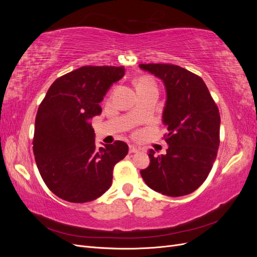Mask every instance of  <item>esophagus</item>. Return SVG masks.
I'll return each mask as SVG.
<instances>
[{"instance_id":"esophagus-1","label":"esophagus","mask_w":257,"mask_h":257,"mask_svg":"<svg viewBox=\"0 0 257 257\" xmlns=\"http://www.w3.org/2000/svg\"><path fill=\"white\" fill-rule=\"evenodd\" d=\"M130 153H137L138 151H139V149L137 147H135V146H130Z\"/></svg>"}]
</instances>
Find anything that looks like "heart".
<instances>
[{"instance_id": "1", "label": "heart", "mask_w": 257, "mask_h": 257, "mask_svg": "<svg viewBox=\"0 0 257 257\" xmlns=\"http://www.w3.org/2000/svg\"><path fill=\"white\" fill-rule=\"evenodd\" d=\"M149 88H155V82L150 76H142L136 80L137 92L149 89Z\"/></svg>"}]
</instances>
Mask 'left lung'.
<instances>
[{"instance_id":"8db88e82","label":"left lung","mask_w":257,"mask_h":257,"mask_svg":"<svg viewBox=\"0 0 257 257\" xmlns=\"http://www.w3.org/2000/svg\"><path fill=\"white\" fill-rule=\"evenodd\" d=\"M163 80L167 99L163 122L168 149L149 151L150 165L141 170L146 184L163 195L191 194L204 183L220 146V112L199 76L174 64H139Z\"/></svg>"}]
</instances>
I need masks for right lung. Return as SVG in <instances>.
<instances>
[{
  "instance_id": "right-lung-1",
  "label": "right lung",
  "mask_w": 257,
  "mask_h": 257,
  "mask_svg": "<svg viewBox=\"0 0 257 257\" xmlns=\"http://www.w3.org/2000/svg\"><path fill=\"white\" fill-rule=\"evenodd\" d=\"M124 66H82L54 81L38 107L33 138L35 162L44 182L69 203H88L110 188L112 170L126 157L120 141L97 148L90 119Z\"/></svg>"
}]
</instances>
